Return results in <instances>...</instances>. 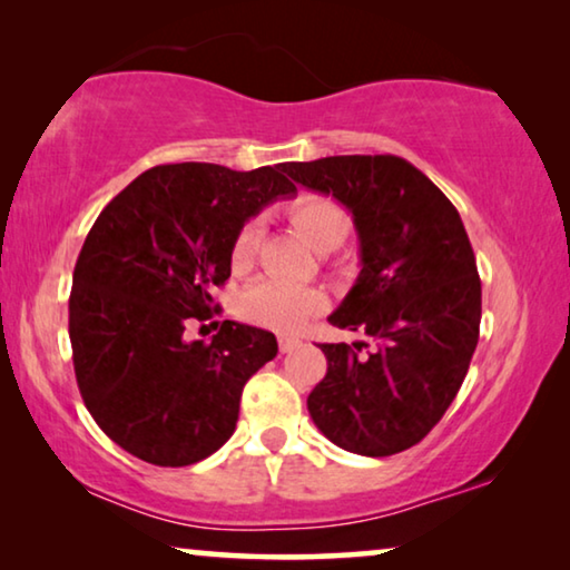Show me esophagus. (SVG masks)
Masks as SVG:
<instances>
[{"label":"esophagus","mask_w":570,"mask_h":570,"mask_svg":"<svg viewBox=\"0 0 570 570\" xmlns=\"http://www.w3.org/2000/svg\"><path fill=\"white\" fill-rule=\"evenodd\" d=\"M296 347H302V337H296V335H278V351H282V353H294Z\"/></svg>","instance_id":"1"}]
</instances>
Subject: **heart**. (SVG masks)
Instances as JSON below:
<instances>
[{
    "label": "heart",
    "mask_w": 570,
    "mask_h": 570,
    "mask_svg": "<svg viewBox=\"0 0 570 570\" xmlns=\"http://www.w3.org/2000/svg\"><path fill=\"white\" fill-rule=\"evenodd\" d=\"M288 219L299 230L314 250L327 253L345 243L351 235V217L337 207L333 199L317 197V194H302L299 199L288 204ZM261 223L250 219L237 230L230 263L235 271H245L256 258L261 245ZM322 307V296L314 288L286 284L282 278H263L253 284L243 299L245 317L258 322V325L276 330H294L304 320L312 317Z\"/></svg>",
    "instance_id": "obj_1"
}]
</instances>
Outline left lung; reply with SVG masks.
Here are the masks:
<instances>
[{
    "label": "left lung",
    "instance_id": "left-lung-1",
    "mask_svg": "<svg viewBox=\"0 0 570 570\" xmlns=\"http://www.w3.org/2000/svg\"><path fill=\"white\" fill-rule=\"evenodd\" d=\"M284 171L353 215L361 274L327 320L376 343L368 355L366 343L320 345L327 373L307 396L312 422L347 453H402L443 417L479 343L481 282L461 215L399 156H330Z\"/></svg>",
    "mask_w": 570,
    "mask_h": 570
}]
</instances>
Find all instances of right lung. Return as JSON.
Wrapping results in <instances>:
<instances>
[{
  "instance_id": "obj_1",
  "label": "right lung",
  "mask_w": 570,
  "mask_h": 570,
  "mask_svg": "<svg viewBox=\"0 0 570 570\" xmlns=\"http://www.w3.org/2000/svg\"><path fill=\"white\" fill-rule=\"evenodd\" d=\"M294 194L284 164H168L101 209L73 268L68 335L83 404L127 453L178 469L230 440L245 381L276 358V337L233 320L212 343L184 330L212 317L237 230Z\"/></svg>"
}]
</instances>
